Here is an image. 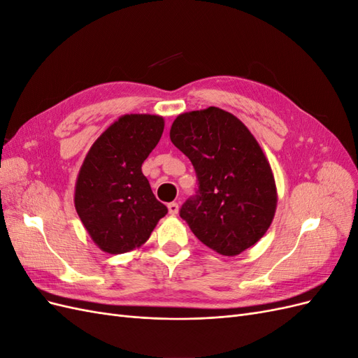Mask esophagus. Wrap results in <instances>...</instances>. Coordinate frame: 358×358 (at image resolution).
<instances>
[{
	"instance_id": "esophagus-1",
	"label": "esophagus",
	"mask_w": 358,
	"mask_h": 358,
	"mask_svg": "<svg viewBox=\"0 0 358 358\" xmlns=\"http://www.w3.org/2000/svg\"><path fill=\"white\" fill-rule=\"evenodd\" d=\"M167 208H169L170 215H178V213H179V204H178V203H175V201H173V203H169Z\"/></svg>"
}]
</instances>
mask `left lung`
<instances>
[{
    "label": "left lung",
    "mask_w": 358,
    "mask_h": 358,
    "mask_svg": "<svg viewBox=\"0 0 358 358\" xmlns=\"http://www.w3.org/2000/svg\"><path fill=\"white\" fill-rule=\"evenodd\" d=\"M170 140L197 173L196 197L180 208L191 231L225 257L255 245L275 218L278 191L268 159L248 127L212 106L180 113Z\"/></svg>",
    "instance_id": "obj_1"
}]
</instances>
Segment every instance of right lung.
<instances>
[{
    "mask_svg": "<svg viewBox=\"0 0 358 358\" xmlns=\"http://www.w3.org/2000/svg\"><path fill=\"white\" fill-rule=\"evenodd\" d=\"M162 131V116L124 115L104 129L82 162L74 208L94 243L107 254L145 245L167 213L142 173Z\"/></svg>",
    "mask_w": 358,
    "mask_h": 358,
    "instance_id": "obj_1",
    "label": "right lung"
}]
</instances>
